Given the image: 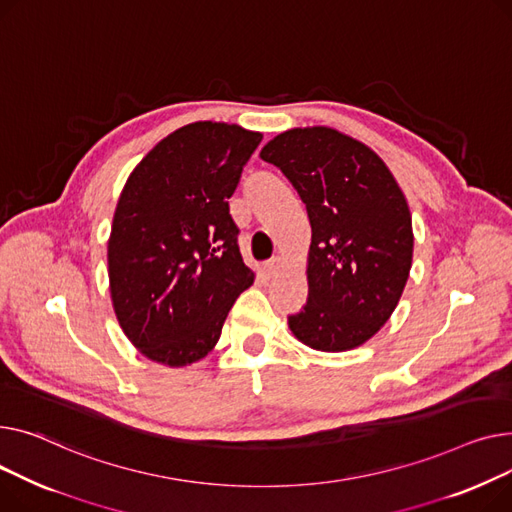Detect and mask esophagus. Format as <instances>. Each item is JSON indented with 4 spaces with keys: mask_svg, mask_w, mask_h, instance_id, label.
<instances>
[{
    "mask_svg": "<svg viewBox=\"0 0 512 512\" xmlns=\"http://www.w3.org/2000/svg\"><path fill=\"white\" fill-rule=\"evenodd\" d=\"M279 268H281V260H279V258L268 260V262L262 266V275H264L266 279H273V277H277Z\"/></svg>",
    "mask_w": 512,
    "mask_h": 512,
    "instance_id": "34e87169",
    "label": "esophagus"
}]
</instances>
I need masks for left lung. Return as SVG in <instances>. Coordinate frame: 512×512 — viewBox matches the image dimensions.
I'll use <instances>...</instances> for the list:
<instances>
[{"mask_svg":"<svg viewBox=\"0 0 512 512\" xmlns=\"http://www.w3.org/2000/svg\"><path fill=\"white\" fill-rule=\"evenodd\" d=\"M260 159L283 171L312 225L308 302L291 333L318 351L372 339L405 289L413 229L407 200L372 148L333 128H295L270 140Z\"/></svg>","mask_w":512,"mask_h":512,"instance_id":"1","label":"left lung"}]
</instances>
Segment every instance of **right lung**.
<instances>
[{
  "mask_svg": "<svg viewBox=\"0 0 512 512\" xmlns=\"http://www.w3.org/2000/svg\"><path fill=\"white\" fill-rule=\"evenodd\" d=\"M260 140L235 124H188L150 150L117 200L111 302L126 337L157 364L182 368L213 351L254 283L227 200Z\"/></svg>",
  "mask_w": 512,
  "mask_h": 512,
  "instance_id": "right-lung-1",
  "label": "right lung"
}]
</instances>
